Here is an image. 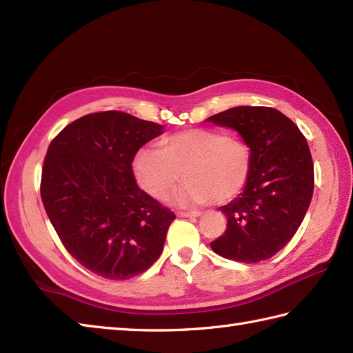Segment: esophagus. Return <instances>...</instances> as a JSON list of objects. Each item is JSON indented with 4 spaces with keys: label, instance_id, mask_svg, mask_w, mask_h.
Segmentation results:
<instances>
[{
    "label": "esophagus",
    "instance_id": "esophagus-1",
    "mask_svg": "<svg viewBox=\"0 0 353 353\" xmlns=\"http://www.w3.org/2000/svg\"><path fill=\"white\" fill-rule=\"evenodd\" d=\"M177 216L179 217H199V216H202V212L200 211H179Z\"/></svg>",
    "mask_w": 353,
    "mask_h": 353
}]
</instances>
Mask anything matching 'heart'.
<instances>
[{"mask_svg":"<svg viewBox=\"0 0 353 353\" xmlns=\"http://www.w3.org/2000/svg\"><path fill=\"white\" fill-rule=\"evenodd\" d=\"M133 170L141 188L157 200L167 199L182 176L185 183L172 196L176 205L223 203L248 185L252 148L223 131L191 128L165 137L159 151H139Z\"/></svg>","mask_w":353,"mask_h":353,"instance_id":"b5f03b06","label":"heart"}]
</instances>
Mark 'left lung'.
<instances>
[{
  "label": "left lung",
  "instance_id": "8db88e82",
  "mask_svg": "<svg viewBox=\"0 0 353 353\" xmlns=\"http://www.w3.org/2000/svg\"><path fill=\"white\" fill-rule=\"evenodd\" d=\"M237 130L252 148L251 177L222 206L225 234L211 241L225 259L257 263L274 257L299 230L314 192V162L299 127L271 107H234L206 119Z\"/></svg>",
  "mask_w": 353,
  "mask_h": 353
}]
</instances>
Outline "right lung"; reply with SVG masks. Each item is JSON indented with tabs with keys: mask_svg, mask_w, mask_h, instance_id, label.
I'll list each match as a JSON object with an SVG mask.
<instances>
[{
	"mask_svg": "<svg viewBox=\"0 0 353 353\" xmlns=\"http://www.w3.org/2000/svg\"><path fill=\"white\" fill-rule=\"evenodd\" d=\"M162 125L128 113L85 114L48 145L41 199L68 254L107 280L142 274L162 254L174 212L136 183L137 151Z\"/></svg>",
	"mask_w": 353,
	"mask_h": 353,
	"instance_id": "right-lung-1",
	"label": "right lung"
}]
</instances>
